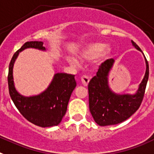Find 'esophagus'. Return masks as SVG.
I'll return each instance as SVG.
<instances>
[{"label": "esophagus", "mask_w": 154, "mask_h": 154, "mask_svg": "<svg viewBox=\"0 0 154 154\" xmlns=\"http://www.w3.org/2000/svg\"><path fill=\"white\" fill-rule=\"evenodd\" d=\"M81 81H82V84L84 85V86H88V83L90 81V78L88 76L85 75L81 77Z\"/></svg>", "instance_id": "esophagus-1"}]
</instances>
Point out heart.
Wrapping results in <instances>:
<instances>
[{
    "label": "heart",
    "mask_w": 154,
    "mask_h": 154,
    "mask_svg": "<svg viewBox=\"0 0 154 154\" xmlns=\"http://www.w3.org/2000/svg\"><path fill=\"white\" fill-rule=\"evenodd\" d=\"M112 53V48L110 45H107L104 42H92L87 44L82 48L79 53V58L84 62H91L95 60L99 57L101 60L110 57ZM68 61L72 66H77L80 65V62L77 58L69 57Z\"/></svg>",
    "instance_id": "obj_1"
}]
</instances>
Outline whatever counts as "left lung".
Segmentation results:
<instances>
[{"instance_id": "obj_1", "label": "left lung", "mask_w": 154, "mask_h": 154, "mask_svg": "<svg viewBox=\"0 0 154 154\" xmlns=\"http://www.w3.org/2000/svg\"><path fill=\"white\" fill-rule=\"evenodd\" d=\"M131 42L133 47L142 53L136 42ZM144 58L145 75L134 94H118L113 91L109 85V77L115 60L110 59L101 63L96 76L88 84L89 109L97 125L106 126L121 123L138 110L149 78V65L145 57Z\"/></svg>"}]
</instances>
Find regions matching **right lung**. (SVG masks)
Wrapping results in <instances>:
<instances>
[{
    "mask_svg": "<svg viewBox=\"0 0 154 154\" xmlns=\"http://www.w3.org/2000/svg\"><path fill=\"white\" fill-rule=\"evenodd\" d=\"M30 48L47 50L42 42L32 41L25 42L14 53L9 64V94L16 108L28 121L44 128L58 125L66 114L69 97L77 86L75 76L66 73H55L47 88L40 94L28 97L21 94L14 85V64L19 53Z\"/></svg>",
    "mask_w": 154,
    "mask_h": 154,
    "instance_id": "1",
    "label": "right lung"
}]
</instances>
